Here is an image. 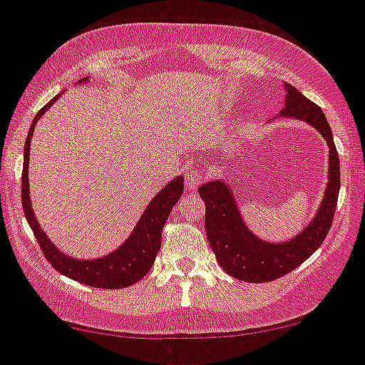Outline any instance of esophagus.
Wrapping results in <instances>:
<instances>
[{"instance_id":"1","label":"esophagus","mask_w":365,"mask_h":365,"mask_svg":"<svg viewBox=\"0 0 365 365\" xmlns=\"http://www.w3.org/2000/svg\"><path fill=\"white\" fill-rule=\"evenodd\" d=\"M202 178H205L202 171L197 170V168H194V170H190L185 175V187L187 189H195V187L202 182Z\"/></svg>"}]
</instances>
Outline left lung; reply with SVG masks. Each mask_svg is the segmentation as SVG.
<instances>
[{
  "label": "left lung",
  "instance_id": "left-lung-1",
  "mask_svg": "<svg viewBox=\"0 0 365 365\" xmlns=\"http://www.w3.org/2000/svg\"><path fill=\"white\" fill-rule=\"evenodd\" d=\"M283 117H295L317 128L325 138L329 155V183L320 210L308 229L287 243H264L248 231L241 220L231 190L224 182H208L199 187L205 201V227L210 247L222 269L232 278L248 283H266L289 274L313 255L324 243L334 220L337 195H339V155H337L331 125L318 105L309 101L295 87L287 83Z\"/></svg>",
  "mask_w": 365,
  "mask_h": 365
}]
</instances>
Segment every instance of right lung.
Here are the masks:
<instances>
[{
  "label": "right lung",
  "mask_w": 365,
  "mask_h": 365,
  "mask_svg": "<svg viewBox=\"0 0 365 365\" xmlns=\"http://www.w3.org/2000/svg\"><path fill=\"white\" fill-rule=\"evenodd\" d=\"M83 78L82 82H86ZM56 98L51 99L40 112L34 117L33 124L28 133V140L24 145V168H22V208L28 218V224L33 229L34 237L43 252L45 259L52 264L57 273L68 276V278L76 279L83 285L96 287V289H125L136 282H140L145 274L150 271L153 260H155L157 252L160 248V234H163L164 225H166L168 217H170L173 206L178 202L180 195L183 194V178L171 180L145 210L143 217L138 222L131 236L128 237L124 245L110 255L101 257L96 260H76L71 257L64 255L52 245V241L45 236L41 227L34 218L33 208L29 201V182H28V164H29V143L33 136L34 125L40 120V117L47 112L56 103Z\"/></svg>",
  "instance_id": "1"
}]
</instances>
